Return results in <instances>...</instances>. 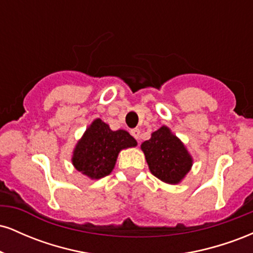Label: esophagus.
I'll list each match as a JSON object with an SVG mask.
<instances>
[{"label": "esophagus", "mask_w": 253, "mask_h": 253, "mask_svg": "<svg viewBox=\"0 0 253 253\" xmlns=\"http://www.w3.org/2000/svg\"><path fill=\"white\" fill-rule=\"evenodd\" d=\"M130 134L134 136L136 140H139V139H140V129H139V128L132 129V130H130Z\"/></svg>", "instance_id": "esophagus-1"}]
</instances>
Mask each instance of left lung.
Here are the masks:
<instances>
[{"instance_id":"1","label":"left lung","mask_w":253,"mask_h":253,"mask_svg":"<svg viewBox=\"0 0 253 253\" xmlns=\"http://www.w3.org/2000/svg\"><path fill=\"white\" fill-rule=\"evenodd\" d=\"M140 147L151 173L168 184L181 183L193 167L189 151L165 125L155 130Z\"/></svg>"}]
</instances>
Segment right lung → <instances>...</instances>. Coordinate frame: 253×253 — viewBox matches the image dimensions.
Masks as SVG:
<instances>
[{
    "label": "right lung",
    "instance_id": "right-lung-1",
    "mask_svg": "<svg viewBox=\"0 0 253 253\" xmlns=\"http://www.w3.org/2000/svg\"><path fill=\"white\" fill-rule=\"evenodd\" d=\"M136 145L127 130H112L108 124L95 119L72 151V165L90 179H100L112 172L121 150Z\"/></svg>",
    "mask_w": 253,
    "mask_h": 253
}]
</instances>
